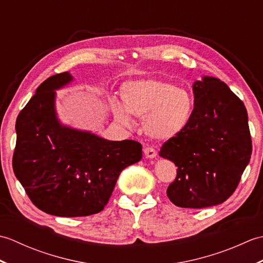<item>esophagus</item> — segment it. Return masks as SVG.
Masks as SVG:
<instances>
[{"label":"esophagus","mask_w":263,"mask_h":263,"mask_svg":"<svg viewBox=\"0 0 263 263\" xmlns=\"http://www.w3.org/2000/svg\"><path fill=\"white\" fill-rule=\"evenodd\" d=\"M143 153L144 156H146V158H156V156H157V152L152 147H146L143 149Z\"/></svg>","instance_id":"34e87169"}]
</instances>
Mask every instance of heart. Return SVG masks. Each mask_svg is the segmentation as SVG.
<instances>
[{
	"instance_id": "b5f03b06",
	"label": "heart",
	"mask_w": 263,
	"mask_h": 263,
	"mask_svg": "<svg viewBox=\"0 0 263 263\" xmlns=\"http://www.w3.org/2000/svg\"><path fill=\"white\" fill-rule=\"evenodd\" d=\"M123 103L110 99L114 119L125 127L132 116L142 119L143 131L156 140H170L189 126L195 108L194 95L185 87L159 79L127 81L121 89Z\"/></svg>"
}]
</instances>
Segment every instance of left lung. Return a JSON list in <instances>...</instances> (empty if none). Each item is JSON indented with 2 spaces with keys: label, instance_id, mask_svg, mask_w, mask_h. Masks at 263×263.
<instances>
[{
  "label": "left lung",
  "instance_id": "left-lung-1",
  "mask_svg": "<svg viewBox=\"0 0 263 263\" xmlns=\"http://www.w3.org/2000/svg\"><path fill=\"white\" fill-rule=\"evenodd\" d=\"M195 108L189 126L160 148L177 166L167 197L181 208L220 204L235 191L250 163L252 141L248 111L225 82L214 77L194 81Z\"/></svg>",
  "mask_w": 263,
  "mask_h": 263
}]
</instances>
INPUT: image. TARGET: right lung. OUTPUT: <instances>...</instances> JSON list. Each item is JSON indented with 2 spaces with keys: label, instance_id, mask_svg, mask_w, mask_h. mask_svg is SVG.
Listing matches in <instances>:
<instances>
[{
  "label": "right lung",
  "instance_id": "right-lung-1",
  "mask_svg": "<svg viewBox=\"0 0 263 263\" xmlns=\"http://www.w3.org/2000/svg\"><path fill=\"white\" fill-rule=\"evenodd\" d=\"M72 81L69 72L49 77L15 122L14 175L37 208L60 217L102 211L121 172L142 158L135 140L110 141L60 122L57 90Z\"/></svg>",
  "mask_w": 263,
  "mask_h": 263
}]
</instances>
